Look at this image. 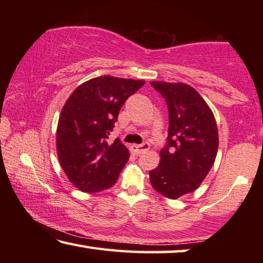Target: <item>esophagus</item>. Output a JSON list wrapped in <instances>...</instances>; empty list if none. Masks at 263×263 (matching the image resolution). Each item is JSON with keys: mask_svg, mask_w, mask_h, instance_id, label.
I'll list each match as a JSON object with an SVG mask.
<instances>
[{"mask_svg": "<svg viewBox=\"0 0 263 263\" xmlns=\"http://www.w3.org/2000/svg\"><path fill=\"white\" fill-rule=\"evenodd\" d=\"M130 149H131V152L133 154L139 155V154L144 153V152H146V151L149 149V144H147V142H145V144H141V145H136V144L135 145H131Z\"/></svg>", "mask_w": 263, "mask_h": 263, "instance_id": "obj_1", "label": "esophagus"}]
</instances>
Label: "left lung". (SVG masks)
<instances>
[{"label":"left lung","instance_id":"8db88e82","mask_svg":"<svg viewBox=\"0 0 263 263\" xmlns=\"http://www.w3.org/2000/svg\"><path fill=\"white\" fill-rule=\"evenodd\" d=\"M166 100L169 126L159 166L149 172L159 194L176 199L198 188L217 157L218 128L203 97L185 83L151 82Z\"/></svg>","mask_w":263,"mask_h":263}]
</instances>
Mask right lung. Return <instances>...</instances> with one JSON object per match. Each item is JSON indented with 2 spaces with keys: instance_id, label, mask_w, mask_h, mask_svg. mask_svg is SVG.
<instances>
[{
  "instance_id": "add662e5",
  "label": "right lung",
  "mask_w": 263,
  "mask_h": 263,
  "mask_svg": "<svg viewBox=\"0 0 263 263\" xmlns=\"http://www.w3.org/2000/svg\"><path fill=\"white\" fill-rule=\"evenodd\" d=\"M144 84L105 75L80 84L66 101L58 122L57 153L68 180L83 193H99L117 181L130 153L119 138L108 139L124 102Z\"/></svg>"
}]
</instances>
